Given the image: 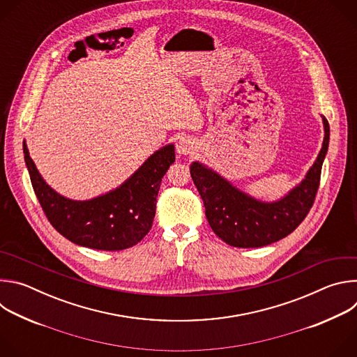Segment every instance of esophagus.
Masks as SVG:
<instances>
[{
    "instance_id": "esophagus-1",
    "label": "esophagus",
    "mask_w": 357,
    "mask_h": 357,
    "mask_svg": "<svg viewBox=\"0 0 357 357\" xmlns=\"http://www.w3.org/2000/svg\"><path fill=\"white\" fill-rule=\"evenodd\" d=\"M195 141L188 135H181L176 141V152L179 155H188L195 151Z\"/></svg>"
}]
</instances>
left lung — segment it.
Here are the masks:
<instances>
[{"label": "left lung", "instance_id": "1", "mask_svg": "<svg viewBox=\"0 0 357 357\" xmlns=\"http://www.w3.org/2000/svg\"><path fill=\"white\" fill-rule=\"evenodd\" d=\"M321 117L325 137L315 162L299 183L277 200L254 197L208 165L192 162L190 176L205 205L208 222L225 243L240 248L263 247L292 233L308 215L329 146V124Z\"/></svg>", "mask_w": 357, "mask_h": 357}]
</instances>
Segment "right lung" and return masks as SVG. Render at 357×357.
Masks as SVG:
<instances>
[{
  "label": "right lung",
  "instance_id": "add662e5",
  "mask_svg": "<svg viewBox=\"0 0 357 357\" xmlns=\"http://www.w3.org/2000/svg\"><path fill=\"white\" fill-rule=\"evenodd\" d=\"M22 148L33 190L50 225L72 243L103 251L124 250L145 237L155 216L161 181L175 161V146L168 144L116 189L75 200L50 188L29 157L25 141Z\"/></svg>",
  "mask_w": 357,
  "mask_h": 357
}]
</instances>
